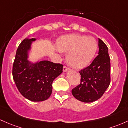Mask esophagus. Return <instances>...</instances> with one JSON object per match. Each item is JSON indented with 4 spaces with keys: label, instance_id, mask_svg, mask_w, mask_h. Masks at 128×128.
Masks as SVG:
<instances>
[{
    "label": "esophagus",
    "instance_id": "esophagus-1",
    "mask_svg": "<svg viewBox=\"0 0 128 128\" xmlns=\"http://www.w3.org/2000/svg\"><path fill=\"white\" fill-rule=\"evenodd\" d=\"M68 70H69V68H67L66 66H64V68H63V72H67V71H68Z\"/></svg>",
    "mask_w": 128,
    "mask_h": 128
}]
</instances>
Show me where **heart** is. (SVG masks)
<instances>
[{"mask_svg":"<svg viewBox=\"0 0 128 128\" xmlns=\"http://www.w3.org/2000/svg\"><path fill=\"white\" fill-rule=\"evenodd\" d=\"M60 51L68 53V62L72 68H83L91 62L96 54L98 44L92 37L70 34L60 37L57 42Z\"/></svg>","mask_w":128,"mask_h":128,"instance_id":"heart-1","label":"heart"}]
</instances>
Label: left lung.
<instances>
[{
	"instance_id": "obj_1",
	"label": "left lung",
	"mask_w": 128,
	"mask_h": 128,
	"mask_svg": "<svg viewBox=\"0 0 128 128\" xmlns=\"http://www.w3.org/2000/svg\"><path fill=\"white\" fill-rule=\"evenodd\" d=\"M98 56L87 68L80 70L81 83L72 90V95L83 102H92L100 99L110 83V58L108 50L99 38Z\"/></svg>"
}]
</instances>
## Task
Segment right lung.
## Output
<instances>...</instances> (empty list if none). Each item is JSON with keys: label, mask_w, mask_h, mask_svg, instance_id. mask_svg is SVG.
I'll return each instance as SVG.
<instances>
[{"label": "right lung", "mask_w": 128, "mask_h": 128, "mask_svg": "<svg viewBox=\"0 0 128 128\" xmlns=\"http://www.w3.org/2000/svg\"><path fill=\"white\" fill-rule=\"evenodd\" d=\"M36 40L26 38L19 45L13 63V77L19 91L25 98L41 102L50 97L53 82L62 73L63 66L48 60L29 61L31 45Z\"/></svg>", "instance_id": "obj_1"}]
</instances>
